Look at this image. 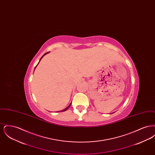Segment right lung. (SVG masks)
Masks as SVG:
<instances>
[{"mask_svg": "<svg viewBox=\"0 0 155 155\" xmlns=\"http://www.w3.org/2000/svg\"><path fill=\"white\" fill-rule=\"evenodd\" d=\"M49 53V52H47V53H45L44 54V55H43V56H42V57H41V59H40V60H39V62H40V61H41V59H42V58H43V57H44V56L45 55V54H47V53ZM38 64H37V65H38ZM37 66H36V67H35V68H36V67H37ZM71 103H70V104H69V105H68V106H67V107L66 108H65V109H63V110H62L59 111H60V112H61V111H66L67 110V109H68V108H69V107H70V106H71Z\"/></svg>", "mask_w": 155, "mask_h": 155, "instance_id": "1", "label": "right lung"}]
</instances>
